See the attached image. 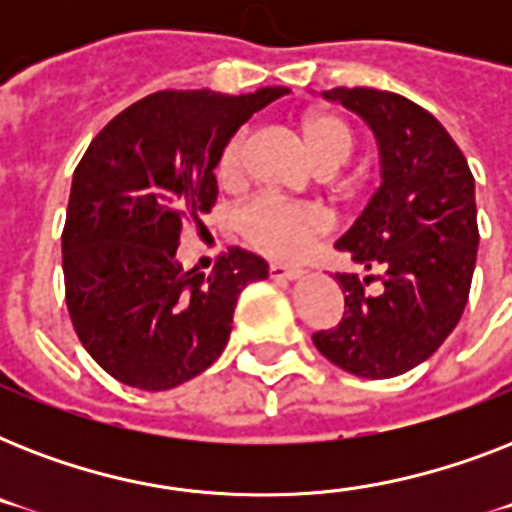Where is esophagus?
<instances>
[{
	"label": "esophagus",
	"mask_w": 512,
	"mask_h": 512,
	"mask_svg": "<svg viewBox=\"0 0 512 512\" xmlns=\"http://www.w3.org/2000/svg\"><path fill=\"white\" fill-rule=\"evenodd\" d=\"M268 273H271L273 279H284V281H295L303 276V271H300V268H289V265H281V263L268 265Z\"/></svg>",
	"instance_id": "34e87169"
}]
</instances>
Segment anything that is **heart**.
Here are the masks:
<instances>
[{
	"mask_svg": "<svg viewBox=\"0 0 512 512\" xmlns=\"http://www.w3.org/2000/svg\"><path fill=\"white\" fill-rule=\"evenodd\" d=\"M303 138L311 148L313 159L324 172L340 170L356 146L353 130L342 116L332 111H311L300 119ZM249 132H233L220 148L215 175L223 188H239L247 177ZM239 233L249 247L271 260H295L311 247L313 241L329 233L332 217L316 204H292V201L257 196L239 209L236 215Z\"/></svg>",
	"mask_w": 512,
	"mask_h": 512,
	"instance_id": "heart-1",
	"label": "heart"
}]
</instances>
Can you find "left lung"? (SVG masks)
<instances>
[{"mask_svg": "<svg viewBox=\"0 0 512 512\" xmlns=\"http://www.w3.org/2000/svg\"><path fill=\"white\" fill-rule=\"evenodd\" d=\"M324 98L372 127L382 185L335 244L372 273H335L345 311L313 345L345 372L388 380L433 356L465 311L478 252L476 183L452 135L412 100L372 87H335ZM372 280L381 281L374 293L365 289Z\"/></svg>", "mask_w": 512, "mask_h": 512, "instance_id": "obj_1", "label": "left lung"}]
</instances>
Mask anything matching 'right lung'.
Listing matches in <instances>:
<instances>
[{
    "mask_svg": "<svg viewBox=\"0 0 512 512\" xmlns=\"http://www.w3.org/2000/svg\"><path fill=\"white\" fill-rule=\"evenodd\" d=\"M287 92H154L114 116L76 164L63 225L66 305L84 350L114 380L170 390L223 353L241 289L265 279L268 263L228 247L209 276L185 273L177 244L185 225L207 231L225 140Z\"/></svg>",
    "mask_w": 512,
    "mask_h": 512,
    "instance_id": "right-lung-1",
    "label": "right lung"
}]
</instances>
